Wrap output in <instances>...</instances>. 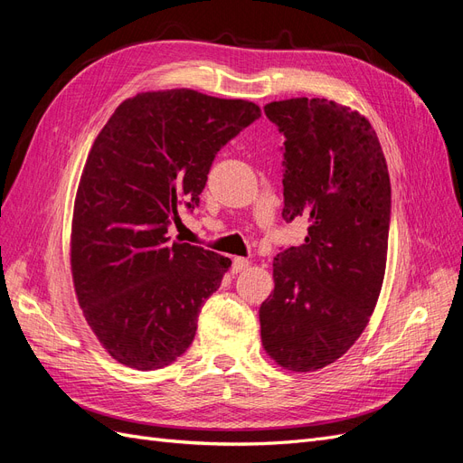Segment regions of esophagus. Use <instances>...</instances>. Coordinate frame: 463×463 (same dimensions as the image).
I'll use <instances>...</instances> for the list:
<instances>
[{"label":"esophagus","mask_w":463,"mask_h":463,"mask_svg":"<svg viewBox=\"0 0 463 463\" xmlns=\"http://www.w3.org/2000/svg\"><path fill=\"white\" fill-rule=\"evenodd\" d=\"M249 260L247 259H241V257H235L233 259V262H232V272H241V270H245V269H249Z\"/></svg>","instance_id":"34e87169"}]
</instances>
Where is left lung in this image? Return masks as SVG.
<instances>
[{"label":"left lung","mask_w":463,"mask_h":463,"mask_svg":"<svg viewBox=\"0 0 463 463\" xmlns=\"http://www.w3.org/2000/svg\"><path fill=\"white\" fill-rule=\"evenodd\" d=\"M284 135L282 218L309 220L305 243L274 259V291L259 311L262 345L279 367L311 373L340 359L381 296L390 177L359 111L326 98L264 106Z\"/></svg>","instance_id":"8db88e82"}]
</instances>
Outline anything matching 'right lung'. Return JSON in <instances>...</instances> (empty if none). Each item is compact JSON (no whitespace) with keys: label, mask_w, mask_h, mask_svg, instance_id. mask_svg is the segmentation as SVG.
<instances>
[{"label":"right lung","mask_w":463,"mask_h":463,"mask_svg":"<svg viewBox=\"0 0 463 463\" xmlns=\"http://www.w3.org/2000/svg\"><path fill=\"white\" fill-rule=\"evenodd\" d=\"M259 118L253 102L174 89L121 102L98 133L77 189L71 270L82 315L121 365L162 369L191 345L232 260L170 243L167 226L199 206L218 150Z\"/></svg>","instance_id":"add662e5"}]
</instances>
